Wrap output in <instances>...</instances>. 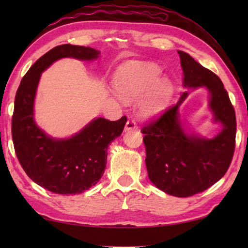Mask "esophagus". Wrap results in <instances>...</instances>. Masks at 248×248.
<instances>
[{"mask_svg":"<svg viewBox=\"0 0 248 248\" xmlns=\"http://www.w3.org/2000/svg\"><path fill=\"white\" fill-rule=\"evenodd\" d=\"M138 129V125H136V123L134 120H128L127 124L124 125V131L125 132H128L130 130H135Z\"/></svg>","mask_w":248,"mask_h":248,"instance_id":"1","label":"esophagus"}]
</instances>
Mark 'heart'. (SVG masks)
I'll list each match as a JSON object with an SVG mask.
<instances>
[{
    "label": "heart",
    "mask_w": 248,
    "mask_h": 248,
    "mask_svg": "<svg viewBox=\"0 0 248 248\" xmlns=\"http://www.w3.org/2000/svg\"><path fill=\"white\" fill-rule=\"evenodd\" d=\"M160 76L161 69L154 62H128L116 71L114 85L124 101L141 96L139 102L140 115L154 118L167 108L173 94L172 82Z\"/></svg>",
    "instance_id": "1"
}]
</instances>
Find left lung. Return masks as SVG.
<instances>
[{
  "instance_id": "8db88e82",
  "label": "left lung",
  "mask_w": 248,
  "mask_h": 248,
  "mask_svg": "<svg viewBox=\"0 0 248 248\" xmlns=\"http://www.w3.org/2000/svg\"><path fill=\"white\" fill-rule=\"evenodd\" d=\"M183 71V87H204L209 93V109L213 123L222 130L212 139L202 138L184 127L179 107L187 97L184 92L179 101L160 118L141 129L146 147V166L155 186L177 197H188L203 192L222 178L232 160L236 121L228 93L220 78L195 61L178 51Z\"/></svg>"
}]
</instances>
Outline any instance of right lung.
I'll list each match as a JSON object with an SVG mask.
<instances>
[{"label": "right lung", "instance_id": "1", "mask_svg": "<svg viewBox=\"0 0 248 248\" xmlns=\"http://www.w3.org/2000/svg\"><path fill=\"white\" fill-rule=\"evenodd\" d=\"M100 51L62 45L46 52L25 73L16 93L12 134L21 166L31 180L52 193L80 194L97 184L107 167L108 148L123 133L127 117L94 118L67 139H55L37 125L34 103L41 73L65 57L93 61Z\"/></svg>", "mask_w": 248, "mask_h": 248}]
</instances>
